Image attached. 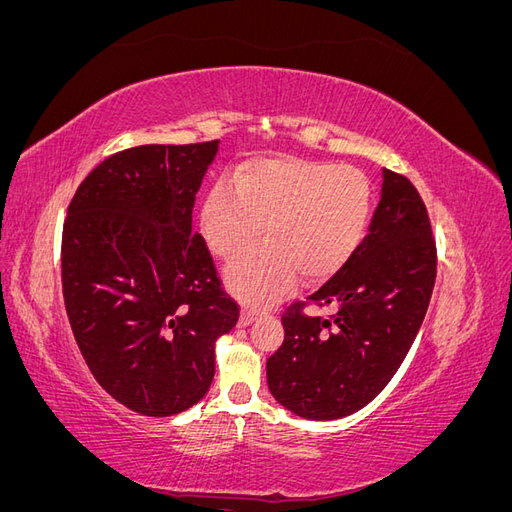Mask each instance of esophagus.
<instances>
[{
    "mask_svg": "<svg viewBox=\"0 0 512 512\" xmlns=\"http://www.w3.org/2000/svg\"><path fill=\"white\" fill-rule=\"evenodd\" d=\"M258 318V312L254 307H247V305H243V309H241V316H239V324L241 327H247V324H252L254 320Z\"/></svg>",
    "mask_w": 512,
    "mask_h": 512,
    "instance_id": "esophagus-1",
    "label": "esophagus"
}]
</instances>
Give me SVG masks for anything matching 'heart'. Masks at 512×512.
<instances>
[{
  "label": "heart",
  "mask_w": 512,
  "mask_h": 512,
  "mask_svg": "<svg viewBox=\"0 0 512 512\" xmlns=\"http://www.w3.org/2000/svg\"><path fill=\"white\" fill-rule=\"evenodd\" d=\"M213 185L200 209V230L211 252L232 260L226 286L267 305L297 284L324 282L359 250L371 218V185L352 166L303 158H256Z\"/></svg>",
  "instance_id": "heart-1"
}]
</instances>
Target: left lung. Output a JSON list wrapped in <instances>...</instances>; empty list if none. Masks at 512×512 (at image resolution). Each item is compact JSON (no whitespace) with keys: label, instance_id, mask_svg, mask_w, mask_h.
Returning a JSON list of instances; mask_svg holds the SVG:
<instances>
[{"label":"left lung","instance_id":"8db88e82","mask_svg":"<svg viewBox=\"0 0 512 512\" xmlns=\"http://www.w3.org/2000/svg\"><path fill=\"white\" fill-rule=\"evenodd\" d=\"M436 241L421 194L410 179L382 170L380 203L348 265L307 301L333 306L327 321L292 303L284 344L267 361L280 404L312 421H333L367 406L421 329L436 284Z\"/></svg>","mask_w":512,"mask_h":512}]
</instances>
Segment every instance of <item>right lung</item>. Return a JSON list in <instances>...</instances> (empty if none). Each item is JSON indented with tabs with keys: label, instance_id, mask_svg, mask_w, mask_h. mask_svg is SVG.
Wrapping results in <instances>:
<instances>
[{
	"label": "right lung",
	"instance_id": "right-lung-1",
	"mask_svg": "<svg viewBox=\"0 0 512 512\" xmlns=\"http://www.w3.org/2000/svg\"><path fill=\"white\" fill-rule=\"evenodd\" d=\"M218 145L119 151L68 207L61 286L74 339L102 389L145 416H173L205 397L215 342L239 320L205 239L192 232Z\"/></svg>",
	"mask_w": 512,
	"mask_h": 512
}]
</instances>
